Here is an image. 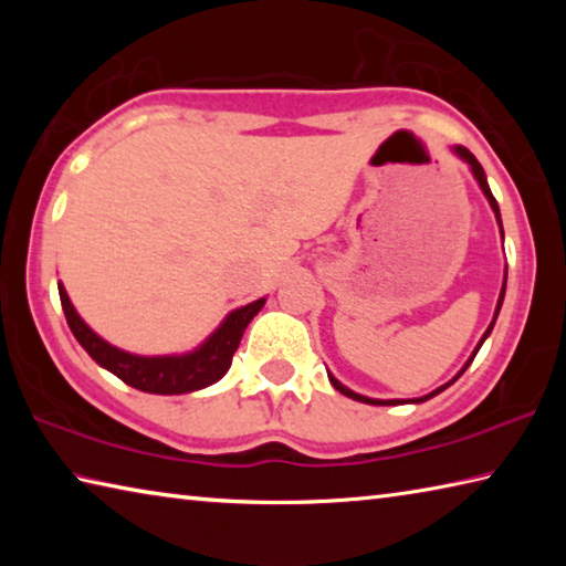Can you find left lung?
<instances>
[{
    "label": "left lung",
    "instance_id": "obj_1",
    "mask_svg": "<svg viewBox=\"0 0 566 566\" xmlns=\"http://www.w3.org/2000/svg\"><path fill=\"white\" fill-rule=\"evenodd\" d=\"M454 151V155L459 157V159H464L467 161V165H469V169H472V175H474V179L479 181V187H482V191H484V197L486 199H490V207L494 209V217H496V224H500V229H502V214H500V205H496V199H494V195H492V189H490V185H486V175H484V169H482V165H479V161H476V157L472 155V151H469L467 147H454L452 149ZM502 239H504V229H502ZM504 290H506V280H504V284H502V292H500V300H496V310H494V319H492V324H490V327H486V332H484V337L482 339H479V344H476V349L472 352V357H469L467 359V364H464V367H462V371H459V375L452 379V381H447V385L444 387H439V389H434L432 391V395H424V397H419V399H415L417 401V405H419V401H427V399H432V397H437L439 395V391H444L449 385H454V381L459 379V377H462L464 375V369L469 367V364H472L474 361V357H476V352H479V347H482V344H484V339L486 337H490V334H492V327H494V322H496V314H500V310H502V302H504ZM327 375H329V371H327ZM329 381H332V387L334 389H337V391H342V395L344 397H349V399H357V401H364V405H379V407H387V405H399V399H371V397H364V395H357V391H352L349 387H344L342 385V381L339 379H334L332 375H329Z\"/></svg>",
    "mask_w": 566,
    "mask_h": 566
}]
</instances>
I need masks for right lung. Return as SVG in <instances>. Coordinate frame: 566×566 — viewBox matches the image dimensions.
I'll use <instances>...</instances> for the list:
<instances>
[{
    "label": "right lung",
    "instance_id": "1",
    "mask_svg": "<svg viewBox=\"0 0 566 566\" xmlns=\"http://www.w3.org/2000/svg\"><path fill=\"white\" fill-rule=\"evenodd\" d=\"M60 300L66 324H70L76 342L87 349L90 357L119 377L124 385H129L149 395H189V391L205 389L227 375L232 364L234 352L242 342L247 324L256 317V312L264 306V296L247 306L229 312L227 319L219 324L217 332L202 347L189 354H171V357H139L124 349L112 347L97 332H92L84 319L76 314L74 304L66 296V290L60 282Z\"/></svg>",
    "mask_w": 566,
    "mask_h": 566
}]
</instances>
